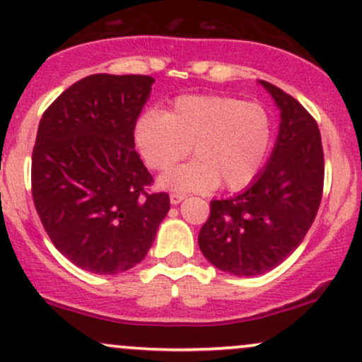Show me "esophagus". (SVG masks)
Returning <instances> with one entry per match:
<instances>
[{"label": "esophagus", "mask_w": 362, "mask_h": 362, "mask_svg": "<svg viewBox=\"0 0 362 362\" xmlns=\"http://www.w3.org/2000/svg\"><path fill=\"white\" fill-rule=\"evenodd\" d=\"M184 199H185V194H180V192L170 194V202H172V204H178V202H182Z\"/></svg>", "instance_id": "esophagus-1"}]
</instances>
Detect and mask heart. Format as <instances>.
<instances>
[{"instance_id":"heart-1","label":"heart","mask_w":362,"mask_h":362,"mask_svg":"<svg viewBox=\"0 0 362 362\" xmlns=\"http://www.w3.org/2000/svg\"><path fill=\"white\" fill-rule=\"evenodd\" d=\"M132 139L144 163L167 172L190 153L197 160L161 177L175 190L207 192L219 184L240 190L259 175L272 141L269 114L259 103L223 95H182L161 114H141Z\"/></svg>"}]
</instances>
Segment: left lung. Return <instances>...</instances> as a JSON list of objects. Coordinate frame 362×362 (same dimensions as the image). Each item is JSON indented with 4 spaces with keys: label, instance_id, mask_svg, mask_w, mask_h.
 I'll return each instance as SVG.
<instances>
[{
    "label": "left lung",
    "instance_id": "obj_1",
    "mask_svg": "<svg viewBox=\"0 0 362 362\" xmlns=\"http://www.w3.org/2000/svg\"><path fill=\"white\" fill-rule=\"evenodd\" d=\"M281 109V126L267 167L243 192L211 201L199 248L211 264L235 276L277 267L303 242L323 194L322 136L296 98L260 81Z\"/></svg>",
    "mask_w": 362,
    "mask_h": 362
}]
</instances>
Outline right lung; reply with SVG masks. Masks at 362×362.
<instances>
[{"instance_id":"right-lung-1","label":"right lung","mask_w":362,"mask_h":362,"mask_svg":"<svg viewBox=\"0 0 362 362\" xmlns=\"http://www.w3.org/2000/svg\"><path fill=\"white\" fill-rule=\"evenodd\" d=\"M144 74L98 73L64 90L40 119L32 197L54 247L85 271L114 276L146 257L170 209L132 129L153 85Z\"/></svg>"}]
</instances>
